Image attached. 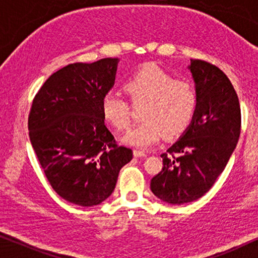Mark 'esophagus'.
<instances>
[{
	"label": "esophagus",
	"instance_id": "34e87169",
	"mask_svg": "<svg viewBox=\"0 0 258 258\" xmlns=\"http://www.w3.org/2000/svg\"><path fill=\"white\" fill-rule=\"evenodd\" d=\"M134 156H135V157H146L147 154L144 153V151H141V150H134Z\"/></svg>",
	"mask_w": 258,
	"mask_h": 258
}]
</instances>
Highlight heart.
<instances>
[{
    "instance_id": "b5f03b06",
    "label": "heart",
    "mask_w": 258,
    "mask_h": 258,
    "mask_svg": "<svg viewBox=\"0 0 258 258\" xmlns=\"http://www.w3.org/2000/svg\"><path fill=\"white\" fill-rule=\"evenodd\" d=\"M133 105L141 109L139 124L128 130L123 142L137 148L157 143L162 135L174 139L191 124L199 108V91L195 84L175 77L154 63L133 73L124 83ZM101 112L105 122L117 130L128 128L132 117L129 102L118 91L108 90L101 100Z\"/></svg>"
}]
</instances>
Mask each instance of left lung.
Returning <instances> with one entry per match:
<instances>
[{"mask_svg":"<svg viewBox=\"0 0 258 258\" xmlns=\"http://www.w3.org/2000/svg\"><path fill=\"white\" fill-rule=\"evenodd\" d=\"M199 108L181 139L163 153V167L151 178L155 196L169 204L199 200L224 170L241 134V107L230 80L216 66L190 59Z\"/></svg>","mask_w":258,"mask_h":258,"instance_id":"left-lung-1","label":"left lung"}]
</instances>
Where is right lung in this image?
I'll return each instance as SVG.
<instances>
[{
  "label": "right lung",
  "instance_id": "add662e5",
  "mask_svg": "<svg viewBox=\"0 0 258 258\" xmlns=\"http://www.w3.org/2000/svg\"><path fill=\"white\" fill-rule=\"evenodd\" d=\"M118 58L72 63L35 95L28 129L51 188L70 203L97 206L114 191L133 150L118 146L104 124L102 96L114 84Z\"/></svg>",
  "mask_w": 258,
  "mask_h": 258
}]
</instances>
